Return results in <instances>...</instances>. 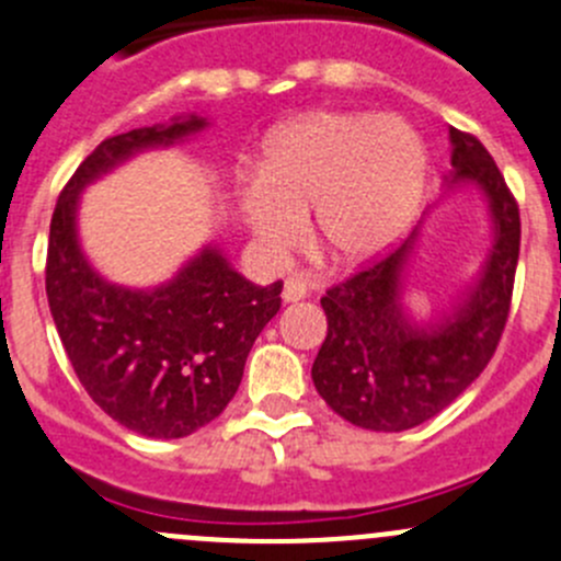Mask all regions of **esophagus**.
<instances>
[{"mask_svg":"<svg viewBox=\"0 0 561 561\" xmlns=\"http://www.w3.org/2000/svg\"><path fill=\"white\" fill-rule=\"evenodd\" d=\"M307 293H309V282L304 279V276H290V279L285 282L282 298H285V301H301V298H307Z\"/></svg>","mask_w":561,"mask_h":561,"instance_id":"34e87169","label":"esophagus"}]
</instances>
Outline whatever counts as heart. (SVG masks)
Segmentation results:
<instances>
[{"label": "heart", "mask_w": 561, "mask_h": 561, "mask_svg": "<svg viewBox=\"0 0 561 561\" xmlns=\"http://www.w3.org/2000/svg\"><path fill=\"white\" fill-rule=\"evenodd\" d=\"M425 145L397 117L312 112L265 139L257 181L243 192V219L260 247L287 254L312 238L325 257L356 265L383 252L416 214Z\"/></svg>", "instance_id": "obj_1"}]
</instances>
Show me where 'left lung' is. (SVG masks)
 <instances>
[{
    "instance_id": "obj_1",
    "label": "left lung",
    "mask_w": 561,
    "mask_h": 561,
    "mask_svg": "<svg viewBox=\"0 0 561 561\" xmlns=\"http://www.w3.org/2000/svg\"><path fill=\"white\" fill-rule=\"evenodd\" d=\"M453 181H474L491 203L496 243L485 274L453 318L431 329L400 309L411 238L331 285L320 298L325 340L312 364L314 389L351 425L400 433L442 413L496 353L513 304L520 214L496 161L474 134L449 128Z\"/></svg>"
}]
</instances>
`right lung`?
I'll use <instances>...</instances> for the list:
<instances>
[{
  "instance_id": "1",
  "label": "right lung",
  "mask_w": 561,
  "mask_h": 561,
  "mask_svg": "<svg viewBox=\"0 0 561 561\" xmlns=\"http://www.w3.org/2000/svg\"><path fill=\"white\" fill-rule=\"evenodd\" d=\"M203 125L192 117L103 139L59 192L48 232L46 296L65 353L92 402L150 438L192 436L225 411L254 340L279 312L282 282L252 285L205 249L159 290L114 287L79 252L76 199L84 183L136 150Z\"/></svg>"
}]
</instances>
